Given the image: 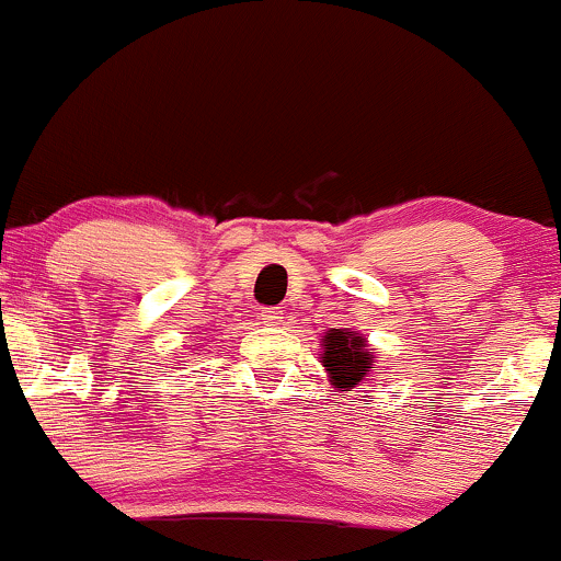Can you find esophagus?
<instances>
[{
	"mask_svg": "<svg viewBox=\"0 0 561 561\" xmlns=\"http://www.w3.org/2000/svg\"><path fill=\"white\" fill-rule=\"evenodd\" d=\"M261 319H263V324H266V327H276V324H282V319H285V317H282L279 308H263Z\"/></svg>",
	"mask_w": 561,
	"mask_h": 561,
	"instance_id": "1",
	"label": "esophagus"
}]
</instances>
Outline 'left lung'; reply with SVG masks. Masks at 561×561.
Here are the masks:
<instances>
[{
  "label": "left lung",
  "mask_w": 561,
  "mask_h": 561,
  "mask_svg": "<svg viewBox=\"0 0 561 561\" xmlns=\"http://www.w3.org/2000/svg\"><path fill=\"white\" fill-rule=\"evenodd\" d=\"M321 364L330 382L340 390H353L375 371V356L366 337L351 330H330L321 340Z\"/></svg>",
  "instance_id": "left-lung-1"
}]
</instances>
